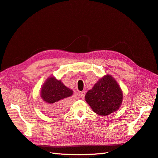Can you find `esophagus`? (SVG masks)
<instances>
[{
    "mask_svg": "<svg viewBox=\"0 0 158 158\" xmlns=\"http://www.w3.org/2000/svg\"><path fill=\"white\" fill-rule=\"evenodd\" d=\"M85 95V91H81V94H80L81 98L82 99H84Z\"/></svg>",
    "mask_w": 158,
    "mask_h": 158,
    "instance_id": "esophagus-1",
    "label": "esophagus"
}]
</instances>
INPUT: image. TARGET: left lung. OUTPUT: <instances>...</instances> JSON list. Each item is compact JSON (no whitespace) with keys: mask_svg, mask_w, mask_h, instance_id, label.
Wrapping results in <instances>:
<instances>
[{"mask_svg":"<svg viewBox=\"0 0 158 158\" xmlns=\"http://www.w3.org/2000/svg\"><path fill=\"white\" fill-rule=\"evenodd\" d=\"M123 94L119 85L111 75H106L95 84L85 95V100L95 113L106 116L119 108Z\"/></svg>","mask_w":158,"mask_h":158,"instance_id":"1","label":"left lung"}]
</instances>
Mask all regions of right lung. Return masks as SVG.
Returning a JSON list of instances; mask_svg holds the SVG:
<instances>
[{"mask_svg": "<svg viewBox=\"0 0 158 158\" xmlns=\"http://www.w3.org/2000/svg\"><path fill=\"white\" fill-rule=\"evenodd\" d=\"M41 98L46 103V111L51 115H59L67 110L69 97L73 91L53 77L48 78L41 89Z\"/></svg>", "mask_w": 158, "mask_h": 158, "instance_id": "obj_1", "label": "right lung"}]
</instances>
